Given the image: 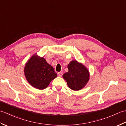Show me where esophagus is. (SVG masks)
Segmentation results:
<instances>
[{
	"label": "esophagus",
	"instance_id": "esophagus-1",
	"mask_svg": "<svg viewBox=\"0 0 126 126\" xmlns=\"http://www.w3.org/2000/svg\"><path fill=\"white\" fill-rule=\"evenodd\" d=\"M57 74L59 77H62L63 75V73H62V72H59V73H57Z\"/></svg>",
	"mask_w": 126,
	"mask_h": 126
}]
</instances>
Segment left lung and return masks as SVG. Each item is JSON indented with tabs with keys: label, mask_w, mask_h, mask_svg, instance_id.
Listing matches in <instances>:
<instances>
[{
	"label": "left lung",
	"mask_w": 126,
	"mask_h": 126,
	"mask_svg": "<svg viewBox=\"0 0 126 126\" xmlns=\"http://www.w3.org/2000/svg\"><path fill=\"white\" fill-rule=\"evenodd\" d=\"M69 71L63 75L71 89L77 91L83 88L89 80L90 74L88 69L76 60L71 61L68 65Z\"/></svg>",
	"instance_id": "1"
}]
</instances>
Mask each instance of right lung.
<instances>
[{"mask_svg": "<svg viewBox=\"0 0 126 126\" xmlns=\"http://www.w3.org/2000/svg\"><path fill=\"white\" fill-rule=\"evenodd\" d=\"M24 73L31 86L43 90L48 87L51 81L57 76L53 67L44 57L34 54L26 63Z\"/></svg>", "mask_w": 126, "mask_h": 126, "instance_id": "obj_1", "label": "right lung"}]
</instances>
